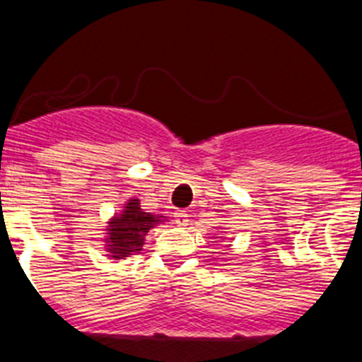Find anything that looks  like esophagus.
I'll list each match as a JSON object with an SVG mask.
<instances>
[{
	"label": "esophagus",
	"instance_id": "obj_1",
	"mask_svg": "<svg viewBox=\"0 0 362 362\" xmlns=\"http://www.w3.org/2000/svg\"><path fill=\"white\" fill-rule=\"evenodd\" d=\"M174 221L177 226H187L188 225V214L187 210H175Z\"/></svg>",
	"mask_w": 362,
	"mask_h": 362
}]
</instances>
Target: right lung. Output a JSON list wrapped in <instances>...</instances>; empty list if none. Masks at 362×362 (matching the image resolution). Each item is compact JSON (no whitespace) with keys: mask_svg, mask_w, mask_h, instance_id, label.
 Returning <instances> with one entry per match:
<instances>
[{"mask_svg":"<svg viewBox=\"0 0 362 362\" xmlns=\"http://www.w3.org/2000/svg\"><path fill=\"white\" fill-rule=\"evenodd\" d=\"M158 216L145 212L139 199H129L119 216L112 217L107 228V252L112 259H124L134 252L141 250L145 235L153 225L159 223Z\"/></svg>","mask_w":362,"mask_h":362,"instance_id":"right-lung-1","label":"right lung"}]
</instances>
